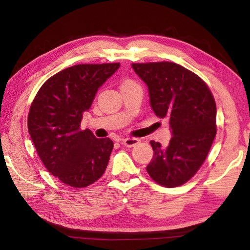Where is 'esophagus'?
<instances>
[{
    "label": "esophagus",
    "mask_w": 250,
    "mask_h": 250,
    "mask_svg": "<svg viewBox=\"0 0 250 250\" xmlns=\"http://www.w3.org/2000/svg\"><path fill=\"white\" fill-rule=\"evenodd\" d=\"M139 139L137 138H125V139H122L121 140V143L124 145L125 146H128V147H132L134 146L135 145H138L139 143Z\"/></svg>",
    "instance_id": "34e87169"
}]
</instances>
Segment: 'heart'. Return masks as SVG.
I'll list each match as a JSON object with an SVG mask.
<instances>
[{"mask_svg": "<svg viewBox=\"0 0 250 250\" xmlns=\"http://www.w3.org/2000/svg\"><path fill=\"white\" fill-rule=\"evenodd\" d=\"M131 83V82H125V83Z\"/></svg>", "mask_w": 250, "mask_h": 250, "instance_id": "heart-1", "label": "heart"}]
</instances>
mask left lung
<instances>
[{"label": "left lung", "instance_id": "left-lung-1", "mask_svg": "<svg viewBox=\"0 0 250 250\" xmlns=\"http://www.w3.org/2000/svg\"><path fill=\"white\" fill-rule=\"evenodd\" d=\"M147 86L150 104L160 118L170 120L172 138L167 146L151 141L146 171L156 183L175 188L198 171L216 135V104L206 83L175 62L132 64Z\"/></svg>", "mask_w": 250, "mask_h": 250}]
</instances>
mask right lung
<instances>
[{
  "label": "right lung",
  "instance_id": "1",
  "mask_svg": "<svg viewBox=\"0 0 250 250\" xmlns=\"http://www.w3.org/2000/svg\"><path fill=\"white\" fill-rule=\"evenodd\" d=\"M119 67V62L69 67L50 77L33 101L29 135L45 167L66 185L86 188L108 166L113 142L82 131L80 124L97 91Z\"/></svg>",
  "mask_w": 250,
  "mask_h": 250
}]
</instances>
